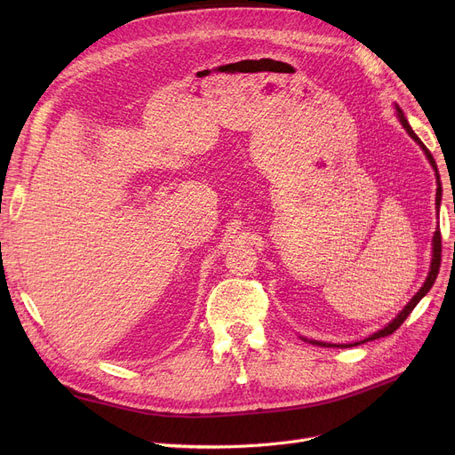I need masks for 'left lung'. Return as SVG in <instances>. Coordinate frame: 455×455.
<instances>
[{
    "label": "left lung",
    "instance_id": "obj_1",
    "mask_svg": "<svg viewBox=\"0 0 455 455\" xmlns=\"http://www.w3.org/2000/svg\"><path fill=\"white\" fill-rule=\"evenodd\" d=\"M395 108H396V116H398V122L402 124V127L405 129V132H408L419 146H420V149L424 151V155H426V158H427V162H429V165L434 167V172H435V179H437V194H435V208H437V215H439V208H441V199H443V186H441V177H439V172H437V164H435V160H434V156H432V153H429L427 149H426V146L424 143L420 141V138L413 132V129H411V125L408 124V119H405V116H403V112H402V108L395 103ZM439 267H441V230H439V227L435 228V232H434V240H432V264H429V271H427V276H426V280H424V283H422V288L413 295V299L403 306V309L402 312L389 323V324H386L384 328L381 330H378V331H374L372 336H369V338H365L363 341H357V343H343V345H331V343H323V341H314V339H306V338H302L304 341H307V343H312V345H319V347H339V348H347V347H355V345H362V343H367V341H374V339H379V338H386V336H389V333H393L405 319H408V315L413 312V307L420 302V299L422 297H426V293L432 290V285H434V282H435V278H437V275H439Z\"/></svg>",
    "mask_w": 455,
    "mask_h": 455
}]
</instances>
